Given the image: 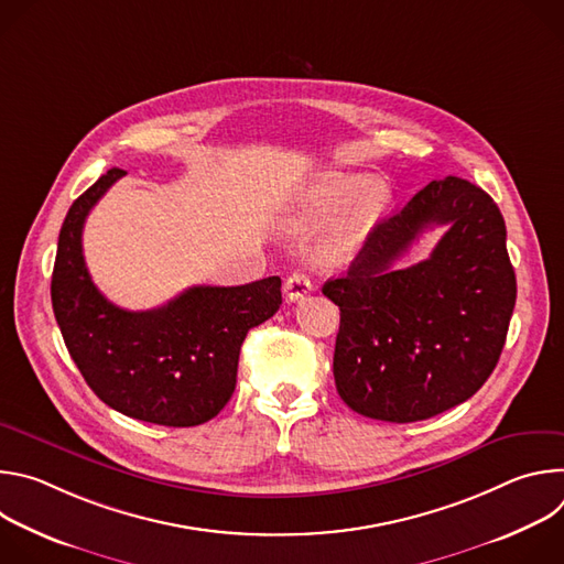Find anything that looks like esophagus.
<instances>
[{
	"instance_id": "34e87169",
	"label": "esophagus",
	"mask_w": 564,
	"mask_h": 564,
	"mask_svg": "<svg viewBox=\"0 0 564 564\" xmlns=\"http://www.w3.org/2000/svg\"><path fill=\"white\" fill-rule=\"evenodd\" d=\"M310 290H312V283H310L307 274H303V272H292V274L288 276L285 285H283V292H285L288 301H299V299H303Z\"/></svg>"
}]
</instances>
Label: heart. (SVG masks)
Wrapping results in <instances>:
<instances>
[{"instance_id":"1","label":"heart","mask_w":564,"mask_h":564,"mask_svg":"<svg viewBox=\"0 0 564 564\" xmlns=\"http://www.w3.org/2000/svg\"><path fill=\"white\" fill-rule=\"evenodd\" d=\"M388 205V189L381 181L364 183L344 172L321 174L303 196V216L324 220L335 216L324 243V254L333 261L346 259L370 234Z\"/></svg>"}]
</instances>
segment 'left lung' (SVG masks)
Returning <instances> with one entry per match:
<instances>
[{
    "label": "left lung",
    "mask_w": 564,
    "mask_h": 564,
    "mask_svg": "<svg viewBox=\"0 0 564 564\" xmlns=\"http://www.w3.org/2000/svg\"><path fill=\"white\" fill-rule=\"evenodd\" d=\"M433 224L447 231L432 257L393 261ZM507 227L494 198L446 176L377 225L346 276L324 294L339 305L335 383L346 404L372 420L435 417L494 372L516 305Z\"/></svg>",
    "instance_id": "8db88e82"
}]
</instances>
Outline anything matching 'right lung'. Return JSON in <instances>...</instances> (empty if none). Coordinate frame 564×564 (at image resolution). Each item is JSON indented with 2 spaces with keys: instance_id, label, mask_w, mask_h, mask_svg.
Masks as SVG:
<instances>
[{
  "instance_id": "right-lung-1",
  "label": "right lung",
  "mask_w": 564,
  "mask_h": 564,
  "mask_svg": "<svg viewBox=\"0 0 564 564\" xmlns=\"http://www.w3.org/2000/svg\"><path fill=\"white\" fill-rule=\"evenodd\" d=\"M122 176L109 170L70 205L51 279L53 312L68 355L107 406L158 426H198L229 401L240 346L279 310L281 279L194 285L142 312L113 305L85 265L83 227Z\"/></svg>"
}]
</instances>
